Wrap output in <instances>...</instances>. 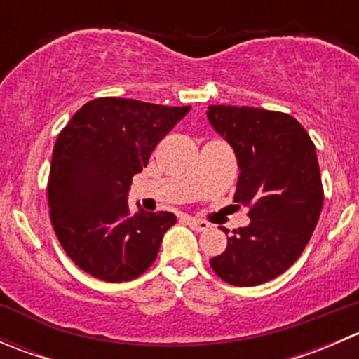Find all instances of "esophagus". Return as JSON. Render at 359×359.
<instances>
[{
  "mask_svg": "<svg viewBox=\"0 0 359 359\" xmlns=\"http://www.w3.org/2000/svg\"><path fill=\"white\" fill-rule=\"evenodd\" d=\"M187 224H189L191 229L198 231V233H203V231H206L210 227L208 222H205V220H200V219H193V217H187Z\"/></svg>",
  "mask_w": 359,
  "mask_h": 359,
  "instance_id": "1",
  "label": "esophagus"
}]
</instances>
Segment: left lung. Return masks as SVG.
<instances>
[{
	"label": "left lung",
	"mask_w": 359,
	"mask_h": 359,
	"mask_svg": "<svg viewBox=\"0 0 359 359\" xmlns=\"http://www.w3.org/2000/svg\"><path fill=\"white\" fill-rule=\"evenodd\" d=\"M206 116L238 158L234 201L250 206L248 226L210 266L229 285L255 287L283 274L309 243L323 206L316 147L285 112L208 106Z\"/></svg>",
	"instance_id": "8db88e82"
}]
</instances>
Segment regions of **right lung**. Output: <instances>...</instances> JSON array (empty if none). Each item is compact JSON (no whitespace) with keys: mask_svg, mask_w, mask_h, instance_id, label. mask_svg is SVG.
<instances>
[{"mask_svg":"<svg viewBox=\"0 0 359 359\" xmlns=\"http://www.w3.org/2000/svg\"><path fill=\"white\" fill-rule=\"evenodd\" d=\"M191 106L168 107L102 97L85 104L60 132L52 154V226L72 262L109 283L135 280L156 260L170 212L128 208L132 177Z\"/></svg>","mask_w":359,"mask_h":359,"instance_id":"add662e5","label":"right lung"}]
</instances>
